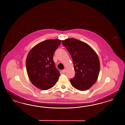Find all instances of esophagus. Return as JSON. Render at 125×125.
I'll return each mask as SVG.
<instances>
[{
    "label": "esophagus",
    "mask_w": 125,
    "mask_h": 125,
    "mask_svg": "<svg viewBox=\"0 0 125 125\" xmlns=\"http://www.w3.org/2000/svg\"><path fill=\"white\" fill-rule=\"evenodd\" d=\"M65 72H66V69H64L62 70V73H65Z\"/></svg>",
    "instance_id": "esophagus-1"
}]
</instances>
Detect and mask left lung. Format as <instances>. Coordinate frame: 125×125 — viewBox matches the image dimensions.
<instances>
[{
	"mask_svg": "<svg viewBox=\"0 0 125 125\" xmlns=\"http://www.w3.org/2000/svg\"><path fill=\"white\" fill-rule=\"evenodd\" d=\"M71 56L75 75L70 79L72 85L80 91H85L93 85L98 78L100 70L99 58L88 44L74 38L62 40Z\"/></svg>",
	"mask_w": 125,
	"mask_h": 125,
	"instance_id": "obj_1",
	"label": "left lung"
}]
</instances>
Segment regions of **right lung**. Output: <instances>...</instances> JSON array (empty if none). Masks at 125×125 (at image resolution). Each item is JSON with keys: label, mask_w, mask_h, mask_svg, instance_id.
Returning <instances> with one entry per match:
<instances>
[{"label": "right lung", "mask_w": 125, "mask_h": 125, "mask_svg": "<svg viewBox=\"0 0 125 125\" xmlns=\"http://www.w3.org/2000/svg\"><path fill=\"white\" fill-rule=\"evenodd\" d=\"M61 40L49 39L38 43L30 51L26 60L27 74L32 84L42 90L55 85L60 73L55 67L53 55Z\"/></svg>", "instance_id": "add662e5"}]
</instances>
